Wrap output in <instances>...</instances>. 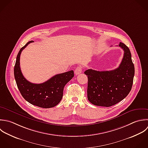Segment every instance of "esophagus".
I'll list each match as a JSON object with an SVG mask.
<instances>
[{
	"label": "esophagus",
	"mask_w": 148,
	"mask_h": 148,
	"mask_svg": "<svg viewBox=\"0 0 148 148\" xmlns=\"http://www.w3.org/2000/svg\"><path fill=\"white\" fill-rule=\"evenodd\" d=\"M82 69L81 66H78L77 67L75 70V75H78L79 74H81L82 73Z\"/></svg>",
	"instance_id": "esophagus-1"
}]
</instances>
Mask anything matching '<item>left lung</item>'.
Masks as SVG:
<instances>
[{
	"label": "left lung",
	"instance_id": "obj_1",
	"mask_svg": "<svg viewBox=\"0 0 148 148\" xmlns=\"http://www.w3.org/2000/svg\"><path fill=\"white\" fill-rule=\"evenodd\" d=\"M117 46L124 51L123 58L117 69L103 71L88 69L84 72L88 79V99L93 105L112 106L123 100L132 89L135 70L131 52L122 42Z\"/></svg>",
	"mask_w": 148,
	"mask_h": 148
}]
</instances>
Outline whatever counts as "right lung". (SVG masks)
Wrapping results in <instances>:
<instances>
[{"label":"right lung","instance_id":"add662e5","mask_svg":"<svg viewBox=\"0 0 148 148\" xmlns=\"http://www.w3.org/2000/svg\"><path fill=\"white\" fill-rule=\"evenodd\" d=\"M33 42H27L17 55L14 70L16 85L22 97L29 103L41 108H52L61 101L64 87L74 77V71L71 70L56 74L42 84H33L26 80L21 70L20 55L22 50Z\"/></svg>","mask_w":148,"mask_h":148}]
</instances>
